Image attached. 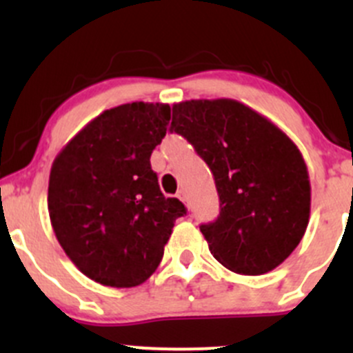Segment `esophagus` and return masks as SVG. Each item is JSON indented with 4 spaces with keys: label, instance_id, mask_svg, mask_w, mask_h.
<instances>
[{
    "label": "esophagus",
    "instance_id": "esophagus-1",
    "mask_svg": "<svg viewBox=\"0 0 353 353\" xmlns=\"http://www.w3.org/2000/svg\"><path fill=\"white\" fill-rule=\"evenodd\" d=\"M177 198H179L181 201L184 203V205L190 206V201H188V194H186V191H184V190H179V191H177Z\"/></svg>",
    "mask_w": 353,
    "mask_h": 353
}]
</instances>
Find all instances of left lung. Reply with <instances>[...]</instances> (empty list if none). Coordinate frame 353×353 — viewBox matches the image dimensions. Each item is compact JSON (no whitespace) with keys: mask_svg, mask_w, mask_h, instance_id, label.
Segmentation results:
<instances>
[{"mask_svg":"<svg viewBox=\"0 0 353 353\" xmlns=\"http://www.w3.org/2000/svg\"><path fill=\"white\" fill-rule=\"evenodd\" d=\"M170 131L208 163L220 196L219 219L201 225L210 252L239 275H263L304 237L311 213L307 165L275 123L234 99L172 105Z\"/></svg>","mask_w":353,"mask_h":353,"instance_id":"8db88e82","label":"left lung"}]
</instances>
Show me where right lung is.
Masks as SVG:
<instances>
[{
	"label": "right lung",
	"mask_w": 353,
	"mask_h": 353,
	"mask_svg": "<svg viewBox=\"0 0 353 353\" xmlns=\"http://www.w3.org/2000/svg\"><path fill=\"white\" fill-rule=\"evenodd\" d=\"M169 121V104L117 105L85 124L52 162L48 208L56 239L101 285L147 282L186 213L179 199L163 196L150 165Z\"/></svg>",
	"instance_id": "obj_1"
}]
</instances>
